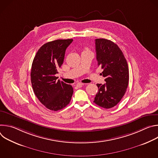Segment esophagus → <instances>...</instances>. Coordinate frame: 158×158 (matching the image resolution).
<instances>
[{
	"label": "esophagus",
	"instance_id": "34e87169",
	"mask_svg": "<svg viewBox=\"0 0 158 158\" xmlns=\"http://www.w3.org/2000/svg\"><path fill=\"white\" fill-rule=\"evenodd\" d=\"M83 85H84V84H82V82H77V83L76 84V86H77V87H81Z\"/></svg>",
	"mask_w": 158,
	"mask_h": 158
}]
</instances>
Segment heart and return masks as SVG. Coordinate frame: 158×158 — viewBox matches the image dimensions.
<instances>
[{
    "label": "heart",
    "instance_id": "b5f03b06",
    "mask_svg": "<svg viewBox=\"0 0 158 158\" xmlns=\"http://www.w3.org/2000/svg\"><path fill=\"white\" fill-rule=\"evenodd\" d=\"M85 51H89L87 49H85V50L84 51V52H85Z\"/></svg>",
    "mask_w": 158,
    "mask_h": 158
}]
</instances>
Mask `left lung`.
Wrapping results in <instances>:
<instances>
[{"label": "left lung", "mask_w": 158, "mask_h": 158, "mask_svg": "<svg viewBox=\"0 0 158 158\" xmlns=\"http://www.w3.org/2000/svg\"><path fill=\"white\" fill-rule=\"evenodd\" d=\"M96 59L103 69L106 83L98 84L94 102L105 109L116 106L124 96L129 82L126 59L117 44L106 39L95 40Z\"/></svg>", "instance_id": "left-lung-1"}]
</instances>
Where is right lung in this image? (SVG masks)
<instances>
[{
  "instance_id": "1",
  "label": "right lung",
  "mask_w": 158,
  "mask_h": 158,
  "mask_svg": "<svg viewBox=\"0 0 158 158\" xmlns=\"http://www.w3.org/2000/svg\"><path fill=\"white\" fill-rule=\"evenodd\" d=\"M73 39H58L44 44L36 53L32 64L31 79L34 92L46 108L57 111L71 101L73 87L57 80L55 75L61 67L65 52Z\"/></svg>"
}]
</instances>
